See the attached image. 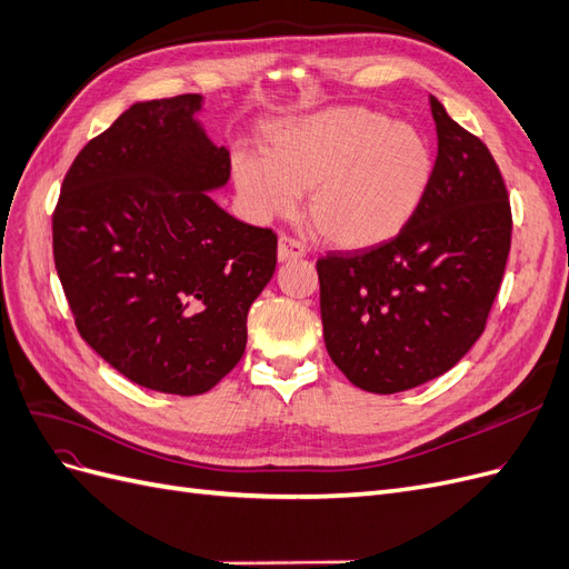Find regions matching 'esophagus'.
Returning a JSON list of instances; mask_svg holds the SVG:
<instances>
[{
  "label": "esophagus",
  "instance_id": "34e87169",
  "mask_svg": "<svg viewBox=\"0 0 569 569\" xmlns=\"http://www.w3.org/2000/svg\"><path fill=\"white\" fill-rule=\"evenodd\" d=\"M303 256H306V249L297 242V239H291L287 234L280 237V242H278V261L280 263L297 261V258H303Z\"/></svg>",
  "mask_w": 569,
  "mask_h": 569
}]
</instances>
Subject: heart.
Returning a JSON list of instances; mask_svg holds the SVG:
<instances>
[{
    "mask_svg": "<svg viewBox=\"0 0 569 569\" xmlns=\"http://www.w3.org/2000/svg\"><path fill=\"white\" fill-rule=\"evenodd\" d=\"M437 157L427 134L382 111L337 107L280 120L266 157L232 161L237 192L256 220L295 211L308 192V222L335 249H372L418 216Z\"/></svg>",
    "mask_w": 569,
    "mask_h": 569,
    "instance_id": "b5f03b06",
    "label": "heart"
}]
</instances>
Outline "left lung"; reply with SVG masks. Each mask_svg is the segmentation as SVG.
Wrapping results in <instances>:
<instances>
[{"mask_svg": "<svg viewBox=\"0 0 569 569\" xmlns=\"http://www.w3.org/2000/svg\"><path fill=\"white\" fill-rule=\"evenodd\" d=\"M437 173L391 242L318 261L325 347L356 387L396 393L449 372L485 332L510 251L508 189L491 151L437 97Z\"/></svg>", "mask_w": 569, "mask_h": 569, "instance_id": "obj_1", "label": "left lung"}]
</instances>
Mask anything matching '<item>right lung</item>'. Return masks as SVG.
Segmentation results:
<instances>
[{
  "label": "right lung",
  "instance_id": "1",
  "mask_svg": "<svg viewBox=\"0 0 569 569\" xmlns=\"http://www.w3.org/2000/svg\"><path fill=\"white\" fill-rule=\"evenodd\" d=\"M201 107V94L134 101L78 153L51 218L80 337L130 382L178 396L239 363L278 263L272 230L211 199L230 151L206 134Z\"/></svg>",
  "mask_w": 569,
  "mask_h": 569
}]
</instances>
